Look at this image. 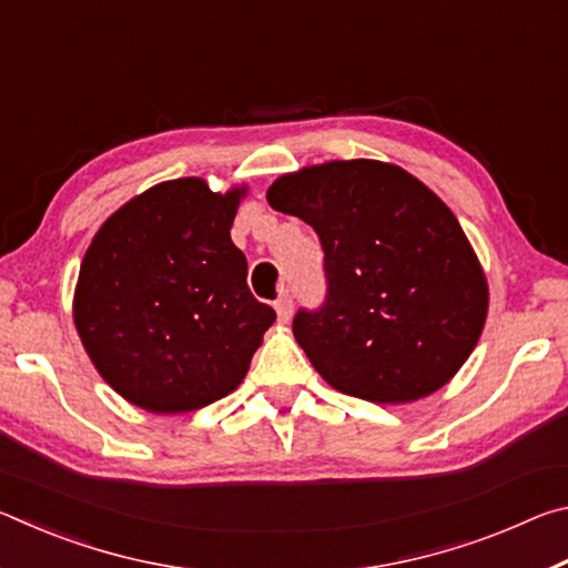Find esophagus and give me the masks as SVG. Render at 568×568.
Returning a JSON list of instances; mask_svg holds the SVG:
<instances>
[{
  "mask_svg": "<svg viewBox=\"0 0 568 568\" xmlns=\"http://www.w3.org/2000/svg\"><path fill=\"white\" fill-rule=\"evenodd\" d=\"M275 311H277V318H281V321H291L293 295L287 291H281V295H277V301H275Z\"/></svg>",
  "mask_w": 568,
  "mask_h": 568,
  "instance_id": "1",
  "label": "esophagus"
}]
</instances>
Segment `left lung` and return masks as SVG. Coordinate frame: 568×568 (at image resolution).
<instances>
[{
    "instance_id": "1",
    "label": "left lung",
    "mask_w": 568,
    "mask_h": 568,
    "mask_svg": "<svg viewBox=\"0 0 568 568\" xmlns=\"http://www.w3.org/2000/svg\"><path fill=\"white\" fill-rule=\"evenodd\" d=\"M267 203L323 247L325 297L293 318L335 390L410 403L438 390L478 343L488 287L456 215L406 170L335 160L283 175Z\"/></svg>"
}]
</instances>
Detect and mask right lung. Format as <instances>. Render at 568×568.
Returning <instances> with one entry per match:
<instances>
[{
    "label": "right lung",
    "instance_id": "right-lung-1",
    "mask_svg": "<svg viewBox=\"0 0 568 568\" xmlns=\"http://www.w3.org/2000/svg\"><path fill=\"white\" fill-rule=\"evenodd\" d=\"M240 195L197 178L162 182L120 207L84 253L77 333L134 406L185 413L227 396L275 321L230 240Z\"/></svg>",
    "mask_w": 568,
    "mask_h": 568
}]
</instances>
